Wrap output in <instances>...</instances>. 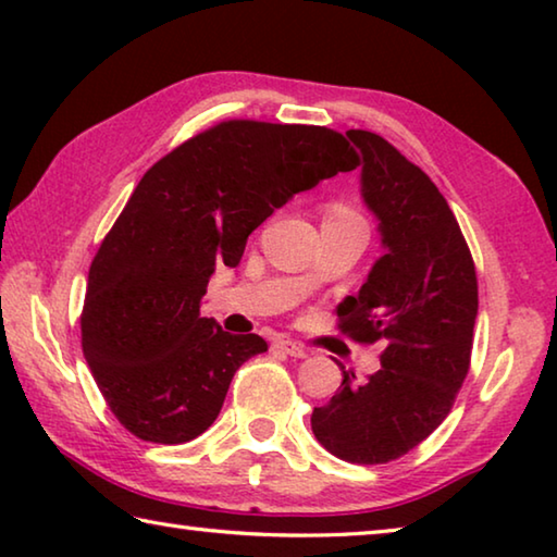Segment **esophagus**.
<instances>
[{
  "mask_svg": "<svg viewBox=\"0 0 557 557\" xmlns=\"http://www.w3.org/2000/svg\"><path fill=\"white\" fill-rule=\"evenodd\" d=\"M277 348V351H285L287 356H295V358H307V348L301 346V344H297V342H292V338H277L275 344H272Z\"/></svg>",
  "mask_w": 557,
  "mask_h": 557,
  "instance_id": "1",
  "label": "esophagus"
}]
</instances>
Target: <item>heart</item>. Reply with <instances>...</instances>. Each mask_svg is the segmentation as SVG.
I'll return each instance as SVG.
<instances>
[{
  "label": "heart",
  "instance_id": "1",
  "mask_svg": "<svg viewBox=\"0 0 557 557\" xmlns=\"http://www.w3.org/2000/svg\"><path fill=\"white\" fill-rule=\"evenodd\" d=\"M326 221H361V215L348 209V206H344V203H334L332 209H329Z\"/></svg>",
  "mask_w": 557,
  "mask_h": 557
}]
</instances>
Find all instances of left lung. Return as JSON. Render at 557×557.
Listing matches in <instances>:
<instances>
[{"label":"left lung","mask_w":557,"mask_h":557,"mask_svg":"<svg viewBox=\"0 0 557 557\" xmlns=\"http://www.w3.org/2000/svg\"><path fill=\"white\" fill-rule=\"evenodd\" d=\"M361 149L363 201L379 219L385 256L356 297L336 307L338 332L383 342L381 371L312 412L319 445L351 465H385L435 432L465 383L479 309L476 270L455 213L432 178L388 139L348 129Z\"/></svg>","instance_id":"obj_1"}]
</instances>
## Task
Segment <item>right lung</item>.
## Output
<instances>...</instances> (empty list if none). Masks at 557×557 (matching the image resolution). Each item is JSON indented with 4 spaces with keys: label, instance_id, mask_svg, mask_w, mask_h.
I'll list each match as a JSON object with an SVG mask.
<instances>
[{
    "label": "right lung",
    "instance_id": "add662e5",
    "mask_svg": "<svg viewBox=\"0 0 557 557\" xmlns=\"http://www.w3.org/2000/svg\"><path fill=\"white\" fill-rule=\"evenodd\" d=\"M356 166L336 129L225 120L147 169L92 258L81 314L83 356L122 428L184 445L213 425L235 371L268 351L201 317L215 265H238L275 209Z\"/></svg>",
    "mask_w": 557,
    "mask_h": 557
}]
</instances>
